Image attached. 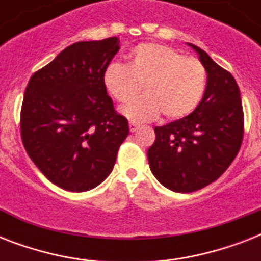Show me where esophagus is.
Returning <instances> with one entry per match:
<instances>
[{
  "instance_id": "esophagus-1",
  "label": "esophagus",
  "mask_w": 261,
  "mask_h": 261,
  "mask_svg": "<svg viewBox=\"0 0 261 261\" xmlns=\"http://www.w3.org/2000/svg\"><path fill=\"white\" fill-rule=\"evenodd\" d=\"M128 126H130V131H131V133H135V131H137L139 128L138 123H134V122H130V124H128Z\"/></svg>"
}]
</instances>
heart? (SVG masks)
Returning a JSON list of instances; mask_svg holds the SVG:
<instances>
[{"label": "heart", "mask_w": 261, "mask_h": 261, "mask_svg": "<svg viewBox=\"0 0 261 261\" xmlns=\"http://www.w3.org/2000/svg\"><path fill=\"white\" fill-rule=\"evenodd\" d=\"M142 85L145 94L120 108L135 122L186 118L196 108L207 87L206 67L172 47L142 43L128 54L127 65L111 62L102 73V87L111 97L126 102Z\"/></svg>", "instance_id": "obj_1"}]
</instances>
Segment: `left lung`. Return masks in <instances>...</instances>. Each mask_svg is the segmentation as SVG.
Wrapping results in <instances>:
<instances>
[{"label": "left lung", "mask_w": 261, "mask_h": 261, "mask_svg": "<svg viewBox=\"0 0 261 261\" xmlns=\"http://www.w3.org/2000/svg\"><path fill=\"white\" fill-rule=\"evenodd\" d=\"M207 71L202 101L186 118L154 127L147 150L151 173L174 192H194L226 171L244 137V111L234 77L206 51L190 44Z\"/></svg>", "instance_id": "8db88e82"}]
</instances>
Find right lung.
Returning <instances> with one entry per match:
<instances>
[{"instance_id": "right-lung-1", "label": "right lung", "mask_w": 261, "mask_h": 261, "mask_svg": "<svg viewBox=\"0 0 261 261\" xmlns=\"http://www.w3.org/2000/svg\"><path fill=\"white\" fill-rule=\"evenodd\" d=\"M119 39L77 42L35 71L20 116L22 145L51 182L71 192L97 187L112 172L128 122L114 108L102 73Z\"/></svg>"}]
</instances>
